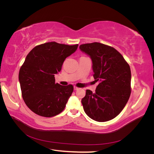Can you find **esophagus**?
<instances>
[{
	"label": "esophagus",
	"instance_id": "esophagus-1",
	"mask_svg": "<svg viewBox=\"0 0 154 154\" xmlns=\"http://www.w3.org/2000/svg\"><path fill=\"white\" fill-rule=\"evenodd\" d=\"M78 88H78V87H76V86H74V91H76V90H78Z\"/></svg>",
	"mask_w": 154,
	"mask_h": 154
}]
</instances>
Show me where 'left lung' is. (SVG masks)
Wrapping results in <instances>:
<instances>
[{"instance_id": "left-lung-1", "label": "left lung", "mask_w": 154, "mask_h": 154, "mask_svg": "<svg viewBox=\"0 0 154 154\" xmlns=\"http://www.w3.org/2000/svg\"><path fill=\"white\" fill-rule=\"evenodd\" d=\"M89 55L96 82L95 92L86 91L82 100L86 114L96 122H107L122 111L131 94V71L128 63L111 46L98 42L80 45Z\"/></svg>"}]
</instances>
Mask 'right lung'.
Returning <instances> with one entry per match:
<instances>
[{
  "mask_svg": "<svg viewBox=\"0 0 154 154\" xmlns=\"http://www.w3.org/2000/svg\"><path fill=\"white\" fill-rule=\"evenodd\" d=\"M78 46L51 42L36 45L27 55L18 79L22 98L34 113L50 118L64 110L74 87L55 83L54 74L61 71L64 60Z\"/></svg>",
  "mask_w": 154,
  "mask_h": 154,
  "instance_id": "add662e5",
  "label": "right lung"
}]
</instances>
